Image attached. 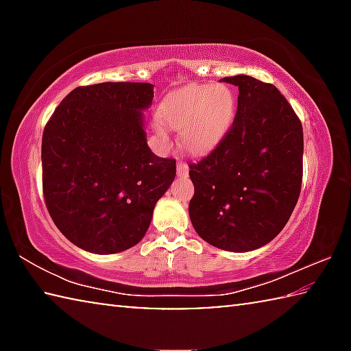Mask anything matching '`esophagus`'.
I'll return each instance as SVG.
<instances>
[{"mask_svg": "<svg viewBox=\"0 0 351 351\" xmlns=\"http://www.w3.org/2000/svg\"><path fill=\"white\" fill-rule=\"evenodd\" d=\"M178 176H182V178H186L187 175H189V167L186 164H184L182 161H180L178 162Z\"/></svg>", "mask_w": 351, "mask_h": 351, "instance_id": "34e87169", "label": "esophagus"}]
</instances>
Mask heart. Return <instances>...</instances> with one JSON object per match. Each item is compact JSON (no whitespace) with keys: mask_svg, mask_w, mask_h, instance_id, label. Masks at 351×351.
<instances>
[{"mask_svg":"<svg viewBox=\"0 0 351 351\" xmlns=\"http://www.w3.org/2000/svg\"><path fill=\"white\" fill-rule=\"evenodd\" d=\"M235 116V97L224 85L197 83L171 94L159 106V119L180 132L181 145L193 154L213 150L229 132ZM158 134L167 141V133L158 127Z\"/></svg>","mask_w":351,"mask_h":351,"instance_id":"b5f03b06","label":"heart"}]
</instances>
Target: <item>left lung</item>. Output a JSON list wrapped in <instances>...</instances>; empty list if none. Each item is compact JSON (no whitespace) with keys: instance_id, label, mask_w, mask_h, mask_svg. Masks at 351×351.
Wrapping results in <instances>:
<instances>
[{"instance_id":"obj_1","label":"left lung","mask_w":351,"mask_h":351,"mask_svg":"<svg viewBox=\"0 0 351 351\" xmlns=\"http://www.w3.org/2000/svg\"><path fill=\"white\" fill-rule=\"evenodd\" d=\"M239 86L232 127L197 164L189 215L197 234L223 251L247 252L274 240L300 195L304 130L288 100L251 75Z\"/></svg>"}]
</instances>
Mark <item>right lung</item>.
<instances>
[{
	"instance_id": "obj_1",
	"label": "right lung",
	"mask_w": 351,
	"mask_h": 351,
	"mask_svg": "<svg viewBox=\"0 0 351 351\" xmlns=\"http://www.w3.org/2000/svg\"><path fill=\"white\" fill-rule=\"evenodd\" d=\"M152 83L105 82L71 91L41 141L43 195L52 221L77 247L116 254L144 239L175 159L147 145Z\"/></svg>"
}]
</instances>
